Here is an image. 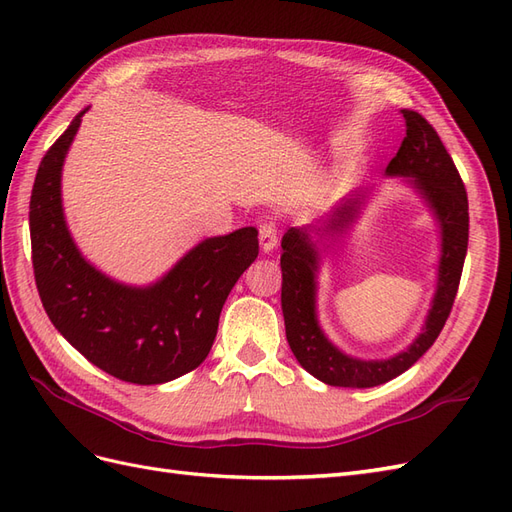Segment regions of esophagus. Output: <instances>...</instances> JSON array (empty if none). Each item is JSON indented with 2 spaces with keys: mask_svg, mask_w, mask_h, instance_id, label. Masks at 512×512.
I'll list each match as a JSON object with an SVG mask.
<instances>
[{
  "mask_svg": "<svg viewBox=\"0 0 512 512\" xmlns=\"http://www.w3.org/2000/svg\"><path fill=\"white\" fill-rule=\"evenodd\" d=\"M258 239H260V250L265 252V254H269V252H273L275 250V245H277V226H275V222H271V220H265L262 222L260 226H258Z\"/></svg>",
  "mask_w": 512,
  "mask_h": 512,
  "instance_id": "esophagus-1",
  "label": "esophagus"
}]
</instances>
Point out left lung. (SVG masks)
<instances>
[{
	"label": "left lung",
	"mask_w": 512,
	"mask_h": 512,
	"mask_svg": "<svg viewBox=\"0 0 512 512\" xmlns=\"http://www.w3.org/2000/svg\"><path fill=\"white\" fill-rule=\"evenodd\" d=\"M406 138L386 166V177L406 179L431 211L440 232L436 292L425 322L408 348L386 359H361L335 346L318 320L320 241H339L359 222L374 188H361L320 218L316 224L292 226L282 237V312L286 339L299 365L314 378L346 389H371L404 374L436 342L451 314L468 252V194L442 145L438 132L414 111H401Z\"/></svg>",
	"instance_id": "obj_1"
}]
</instances>
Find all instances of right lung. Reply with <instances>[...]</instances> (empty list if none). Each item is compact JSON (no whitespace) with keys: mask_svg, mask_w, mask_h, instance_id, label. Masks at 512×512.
I'll return each instance as SVG.
<instances>
[{"mask_svg":"<svg viewBox=\"0 0 512 512\" xmlns=\"http://www.w3.org/2000/svg\"><path fill=\"white\" fill-rule=\"evenodd\" d=\"M87 111L38 166L29 200L36 286L53 327L89 363L123 382L164 384L207 359L228 294L258 256V230L203 239L147 286L96 269L76 247L61 203V170Z\"/></svg>","mask_w":512,"mask_h":512,"instance_id":"right-lung-1","label":"right lung"}]
</instances>
